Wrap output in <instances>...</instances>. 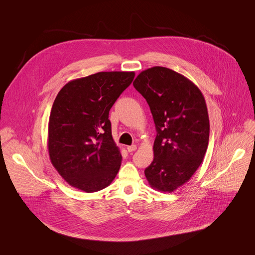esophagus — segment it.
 <instances>
[{"instance_id":"esophagus-1","label":"esophagus","mask_w":255,"mask_h":255,"mask_svg":"<svg viewBox=\"0 0 255 255\" xmlns=\"http://www.w3.org/2000/svg\"><path fill=\"white\" fill-rule=\"evenodd\" d=\"M136 149H137V146H136L135 144H132V145H128V146H127V150H128L129 152L135 151Z\"/></svg>"}]
</instances>
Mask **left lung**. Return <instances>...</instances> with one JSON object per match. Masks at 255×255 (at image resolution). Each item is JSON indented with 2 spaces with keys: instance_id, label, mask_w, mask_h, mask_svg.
I'll list each match as a JSON object with an SVG mask.
<instances>
[{
  "instance_id": "obj_1",
  "label": "left lung",
  "mask_w": 255,
  "mask_h": 255,
  "mask_svg": "<svg viewBox=\"0 0 255 255\" xmlns=\"http://www.w3.org/2000/svg\"><path fill=\"white\" fill-rule=\"evenodd\" d=\"M133 85L146 100L155 124L153 160L145 171L150 187L173 192L202 163L210 138L205 100L188 78L169 68L142 71Z\"/></svg>"
}]
</instances>
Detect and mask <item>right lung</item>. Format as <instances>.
I'll list each match as a JSON object with an SVG mask.
<instances>
[{
	"label": "right lung",
	"instance_id": "add662e5",
	"mask_svg": "<svg viewBox=\"0 0 255 255\" xmlns=\"http://www.w3.org/2000/svg\"><path fill=\"white\" fill-rule=\"evenodd\" d=\"M134 72H99L69 81L53 104L48 148L53 166L72 187L87 193L112 183L121 167L109 112Z\"/></svg>",
	"mask_w": 255,
	"mask_h": 255
}]
</instances>
